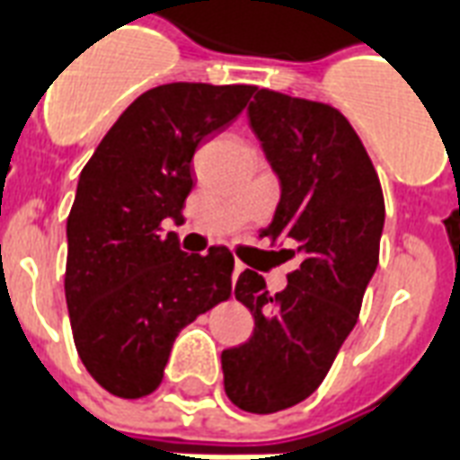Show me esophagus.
<instances>
[{
	"label": "esophagus",
	"instance_id": "obj_1",
	"mask_svg": "<svg viewBox=\"0 0 460 460\" xmlns=\"http://www.w3.org/2000/svg\"><path fill=\"white\" fill-rule=\"evenodd\" d=\"M241 270H243V263H239V261H236V263H234V278H239Z\"/></svg>",
	"mask_w": 460,
	"mask_h": 460
}]
</instances>
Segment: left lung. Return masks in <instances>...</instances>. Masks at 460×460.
<instances>
[{"mask_svg": "<svg viewBox=\"0 0 460 460\" xmlns=\"http://www.w3.org/2000/svg\"><path fill=\"white\" fill-rule=\"evenodd\" d=\"M248 121L280 178V204L263 236L290 239L297 268L282 292L243 270L236 299L256 329L221 353L236 407L273 414L307 400L358 322L385 224L383 187L349 119L324 102L256 90Z\"/></svg>", "mask_w": 460, "mask_h": 460, "instance_id": "8db88e82", "label": "left lung"}]
</instances>
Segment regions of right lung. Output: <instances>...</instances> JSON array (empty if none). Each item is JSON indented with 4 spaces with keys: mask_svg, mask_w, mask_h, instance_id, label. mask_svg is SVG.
<instances>
[{
    "mask_svg": "<svg viewBox=\"0 0 460 460\" xmlns=\"http://www.w3.org/2000/svg\"><path fill=\"white\" fill-rule=\"evenodd\" d=\"M253 84L170 83L117 119L80 172L67 217L66 299L77 356L107 393L158 390L180 329L231 297L234 256L182 253L163 221H182L190 163L253 97Z\"/></svg>",
    "mask_w": 460,
    "mask_h": 460,
    "instance_id": "right-lung-1",
    "label": "right lung"
}]
</instances>
